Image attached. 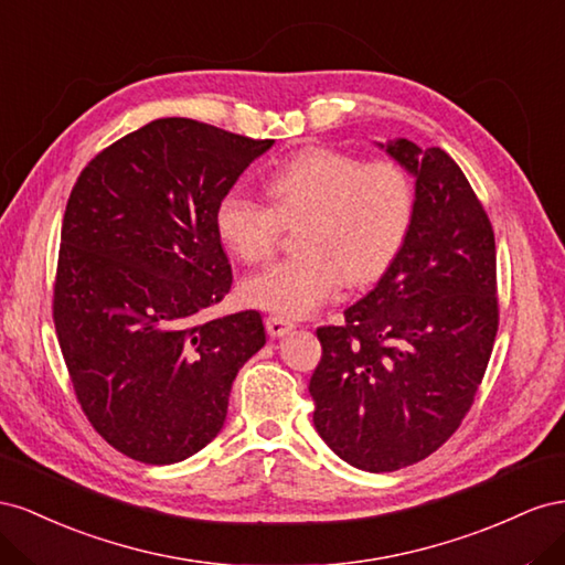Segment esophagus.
Masks as SVG:
<instances>
[{"instance_id":"obj_1","label":"esophagus","mask_w":565,"mask_h":565,"mask_svg":"<svg viewBox=\"0 0 565 565\" xmlns=\"http://www.w3.org/2000/svg\"><path fill=\"white\" fill-rule=\"evenodd\" d=\"M265 327H267V333H269L271 338H281V335H286L288 331L294 329V321H286L284 317L271 315V317L265 319Z\"/></svg>"}]
</instances>
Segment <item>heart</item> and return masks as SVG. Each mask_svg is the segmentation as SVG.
Segmentation results:
<instances>
[{"mask_svg":"<svg viewBox=\"0 0 565 565\" xmlns=\"http://www.w3.org/2000/svg\"><path fill=\"white\" fill-rule=\"evenodd\" d=\"M271 205L227 191L215 227L236 257L260 263L281 224H298V255L271 263L244 284L250 305L286 319L308 317L343 284H369L393 265L414 220L409 174L391 158L362 160L327 147L302 149L265 180Z\"/></svg>","mask_w":565,"mask_h":565,"instance_id":"obj_1","label":"heart"}]
</instances>
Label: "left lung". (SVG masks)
<instances>
[{
    "instance_id": "obj_1",
    "label": "left lung",
    "mask_w": 565,
    "mask_h": 565,
    "mask_svg": "<svg viewBox=\"0 0 565 565\" xmlns=\"http://www.w3.org/2000/svg\"><path fill=\"white\" fill-rule=\"evenodd\" d=\"M379 147L414 177V220L379 284L321 327L315 428L354 469L433 455L471 409L499 324L492 224L461 168L409 139Z\"/></svg>"
}]
</instances>
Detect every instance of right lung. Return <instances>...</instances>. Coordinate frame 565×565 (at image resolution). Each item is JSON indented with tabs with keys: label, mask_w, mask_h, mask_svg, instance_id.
Masks as SVG:
<instances>
[{
	"label": "right lung",
	"mask_w": 565,
	"mask_h": 565,
	"mask_svg": "<svg viewBox=\"0 0 565 565\" xmlns=\"http://www.w3.org/2000/svg\"><path fill=\"white\" fill-rule=\"evenodd\" d=\"M271 143L160 118L77 177L54 324L79 407L125 457L196 455L224 426L238 369L265 345L260 312L203 315L232 288L215 207Z\"/></svg>",
	"instance_id": "obj_1"
}]
</instances>
